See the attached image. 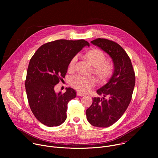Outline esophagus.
<instances>
[{"label": "esophagus", "instance_id": "obj_1", "mask_svg": "<svg viewBox=\"0 0 158 158\" xmlns=\"http://www.w3.org/2000/svg\"><path fill=\"white\" fill-rule=\"evenodd\" d=\"M76 94H77V96H80V97H82V96H85L84 94L81 93H80V92H77Z\"/></svg>", "mask_w": 158, "mask_h": 158}]
</instances>
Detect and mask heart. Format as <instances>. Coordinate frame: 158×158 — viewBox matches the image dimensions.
Here are the masks:
<instances>
[{
  "instance_id": "obj_1",
  "label": "heart",
  "mask_w": 158,
  "mask_h": 158,
  "mask_svg": "<svg viewBox=\"0 0 158 158\" xmlns=\"http://www.w3.org/2000/svg\"><path fill=\"white\" fill-rule=\"evenodd\" d=\"M84 58L93 67V73L95 74L99 82L104 84L112 77L114 73V64L110 60H106V54L102 50L93 48L87 50L84 54ZM77 57H73L69 62L68 71L73 72L77 62ZM98 81L93 76L83 77L76 76L70 80V85L82 93L88 92L96 85Z\"/></svg>"
}]
</instances>
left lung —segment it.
<instances>
[{"label": "left lung", "mask_w": 158, "mask_h": 158, "mask_svg": "<svg viewBox=\"0 0 158 158\" xmlns=\"http://www.w3.org/2000/svg\"><path fill=\"white\" fill-rule=\"evenodd\" d=\"M112 59L114 73L109 82L98 89L102 96L93 98V104L86 110L88 122L99 127H107L123 115L132 99L135 85V73L131 59L116 42L98 38L91 41Z\"/></svg>", "instance_id": "obj_1"}]
</instances>
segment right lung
<instances>
[{
    "label": "right lung",
    "instance_id": "right-lung-1",
    "mask_svg": "<svg viewBox=\"0 0 158 158\" xmlns=\"http://www.w3.org/2000/svg\"><path fill=\"white\" fill-rule=\"evenodd\" d=\"M89 44L84 39L56 40L43 44L31 57L25 86L30 108L36 119L49 127L58 126L67 118V104L76 98V91L64 93L54 86L65 77L71 59Z\"/></svg>",
    "mask_w": 158,
    "mask_h": 158
}]
</instances>
